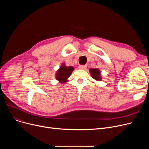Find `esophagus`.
Here are the masks:
<instances>
[{"mask_svg": "<svg viewBox=\"0 0 149 149\" xmlns=\"http://www.w3.org/2000/svg\"><path fill=\"white\" fill-rule=\"evenodd\" d=\"M86 67H87L86 65H80L79 68L80 69H85L86 68Z\"/></svg>", "mask_w": 149, "mask_h": 149, "instance_id": "obj_1", "label": "esophagus"}]
</instances>
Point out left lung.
<instances>
[{"label":"left lung","instance_id":"8db88e82","mask_svg":"<svg viewBox=\"0 0 149 149\" xmlns=\"http://www.w3.org/2000/svg\"><path fill=\"white\" fill-rule=\"evenodd\" d=\"M90 72L91 74L92 77L93 79H94L97 80H100L101 78H100V70L98 69H90Z\"/></svg>","mask_w":149,"mask_h":149}]
</instances>
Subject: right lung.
Listing matches in <instances>:
<instances>
[{
  "label": "right lung",
  "instance_id": "1",
  "mask_svg": "<svg viewBox=\"0 0 149 149\" xmlns=\"http://www.w3.org/2000/svg\"><path fill=\"white\" fill-rule=\"evenodd\" d=\"M74 69V68L72 66L66 67L65 65H63L57 72V80H59L61 83H65L67 81L66 79L72 74Z\"/></svg>",
  "mask_w": 149,
  "mask_h": 149
}]
</instances>
